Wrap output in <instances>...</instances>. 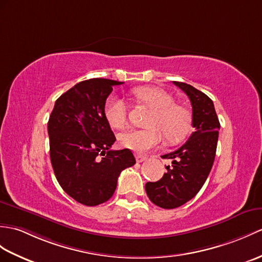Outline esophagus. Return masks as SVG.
Wrapping results in <instances>:
<instances>
[{
    "instance_id": "esophagus-1",
    "label": "esophagus",
    "mask_w": 262,
    "mask_h": 262,
    "mask_svg": "<svg viewBox=\"0 0 262 262\" xmlns=\"http://www.w3.org/2000/svg\"><path fill=\"white\" fill-rule=\"evenodd\" d=\"M135 157H136V161H137V163H142V162L146 161V159H147V157L144 156V155H141V154H136V155H135Z\"/></svg>"
}]
</instances>
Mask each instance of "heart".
Segmentation results:
<instances>
[{"label":"heart","instance_id":"1","mask_svg":"<svg viewBox=\"0 0 262 262\" xmlns=\"http://www.w3.org/2000/svg\"><path fill=\"white\" fill-rule=\"evenodd\" d=\"M135 99L153 109L146 129H129L119 135L124 147L137 153H144L159 146L163 135L168 143H176L186 136L191 126L190 112L184 106L175 103L167 91L157 87H136L132 89ZM128 106L124 99L111 95L103 106V115L113 128L121 129L128 123Z\"/></svg>","mask_w":262,"mask_h":262}]
</instances>
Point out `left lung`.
I'll use <instances>...</instances> for the list:
<instances>
[{"label":"left lung","instance_id":"obj_1","mask_svg":"<svg viewBox=\"0 0 262 262\" xmlns=\"http://www.w3.org/2000/svg\"><path fill=\"white\" fill-rule=\"evenodd\" d=\"M173 83L191 101L194 132L179 149L162 156L172 160V166H166L163 178L145 185L149 200L163 209L179 208L201 190L213 165L220 129L213 101L208 96L185 82Z\"/></svg>","mask_w":262,"mask_h":262}]
</instances>
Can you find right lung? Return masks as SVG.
<instances>
[{
  "label": "right lung",
  "mask_w": 262,
  "mask_h": 262,
  "mask_svg": "<svg viewBox=\"0 0 262 262\" xmlns=\"http://www.w3.org/2000/svg\"><path fill=\"white\" fill-rule=\"evenodd\" d=\"M121 83L94 78L75 84L57 99L48 121L54 175L63 191L83 205L111 199L121 171L136 163L130 149L111 148L116 137L103 115L113 86Z\"/></svg>",
  "instance_id": "add662e5"
}]
</instances>
